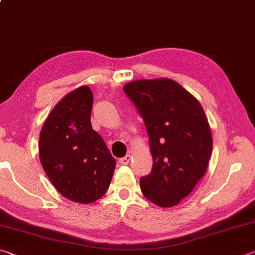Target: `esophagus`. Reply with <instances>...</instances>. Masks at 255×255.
Here are the masks:
<instances>
[{"mask_svg":"<svg viewBox=\"0 0 255 255\" xmlns=\"http://www.w3.org/2000/svg\"><path fill=\"white\" fill-rule=\"evenodd\" d=\"M130 159H131L130 155H126V156H125V157H122V158L119 159V163L123 164V165H127V164L130 162Z\"/></svg>","mask_w":255,"mask_h":255,"instance_id":"1","label":"esophagus"}]
</instances>
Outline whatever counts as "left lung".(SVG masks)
I'll use <instances>...</instances> for the list:
<instances>
[{
    "instance_id": "1",
    "label": "left lung",
    "mask_w": 255,
    "mask_h": 255,
    "mask_svg": "<svg viewBox=\"0 0 255 255\" xmlns=\"http://www.w3.org/2000/svg\"><path fill=\"white\" fill-rule=\"evenodd\" d=\"M124 91L143 117L153 167L140 189L159 207H173L205 175L213 149L210 127L199 101L170 79L138 80Z\"/></svg>"
}]
</instances>
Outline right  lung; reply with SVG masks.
Returning <instances> with one entry per match:
<instances>
[{
	"label": "right lung",
	"mask_w": 255,
	"mask_h": 255,
	"mask_svg": "<svg viewBox=\"0 0 255 255\" xmlns=\"http://www.w3.org/2000/svg\"><path fill=\"white\" fill-rule=\"evenodd\" d=\"M93 94L83 85L64 97L47 117L39 138V157L60 195L90 204L105 195L116 167L105 140L93 130Z\"/></svg>",
	"instance_id": "obj_1"
}]
</instances>
